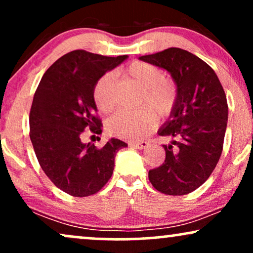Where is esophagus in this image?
I'll list each match as a JSON object with an SVG mask.
<instances>
[{"instance_id": "1", "label": "esophagus", "mask_w": 253, "mask_h": 253, "mask_svg": "<svg viewBox=\"0 0 253 253\" xmlns=\"http://www.w3.org/2000/svg\"><path fill=\"white\" fill-rule=\"evenodd\" d=\"M149 142L147 141H136V142H130L129 146L133 147V148H137V149H143L146 147H148Z\"/></svg>"}]
</instances>
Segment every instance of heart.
I'll return each instance as SVG.
<instances>
[{"mask_svg":"<svg viewBox=\"0 0 253 253\" xmlns=\"http://www.w3.org/2000/svg\"><path fill=\"white\" fill-rule=\"evenodd\" d=\"M123 75L141 86L137 105L134 111L121 110L107 121L111 134L124 139H140L156 125V116L166 118L176 104L178 89L171 79L166 78L162 69L146 62H133L124 70ZM94 103L101 113L108 114L118 104L113 73H105L98 79L93 88Z\"/></svg>","mask_w":253,"mask_h":253,"instance_id":"heart-1","label":"heart"}]
</instances>
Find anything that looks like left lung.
I'll return each instance as SVG.
<instances>
[{
	"label": "left lung",
	"mask_w": 253,
	"mask_h": 253,
	"mask_svg": "<svg viewBox=\"0 0 253 253\" xmlns=\"http://www.w3.org/2000/svg\"><path fill=\"white\" fill-rule=\"evenodd\" d=\"M143 62L166 69L178 95L170 118L159 135L174 137L164 145L165 162L150 169L148 178L160 193L187 195L201 187L215 169L223 150L228 101L215 71L189 51L169 47Z\"/></svg>",
	"instance_id": "1"
}]
</instances>
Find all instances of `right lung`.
<instances>
[{
    "label": "right lung",
    "mask_w": 253,
    "mask_h": 253,
    "mask_svg": "<svg viewBox=\"0 0 253 253\" xmlns=\"http://www.w3.org/2000/svg\"><path fill=\"white\" fill-rule=\"evenodd\" d=\"M127 56L107 57L75 50L57 59L35 92L30 140L42 169L51 182L75 197L97 194L110 180L118 150L127 146L111 139L97 148L83 134L101 133L93 98L95 83Z\"/></svg>",
    "instance_id": "add662e5"
}]
</instances>
